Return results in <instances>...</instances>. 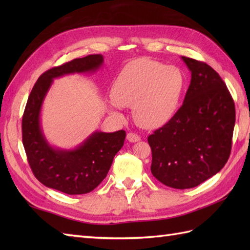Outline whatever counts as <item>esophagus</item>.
Listing matches in <instances>:
<instances>
[{
    "label": "esophagus",
    "mask_w": 250,
    "mask_h": 250,
    "mask_svg": "<svg viewBox=\"0 0 250 250\" xmlns=\"http://www.w3.org/2000/svg\"><path fill=\"white\" fill-rule=\"evenodd\" d=\"M126 140H128L131 143H136V142H139L141 140V137H140V135H137L135 133H132V132H130V133L126 134Z\"/></svg>",
    "instance_id": "1"
}]
</instances>
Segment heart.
I'll return each instance as SVG.
<instances>
[{"instance_id":"b5f03b06","label":"heart","mask_w":250,"mask_h":250,"mask_svg":"<svg viewBox=\"0 0 250 250\" xmlns=\"http://www.w3.org/2000/svg\"><path fill=\"white\" fill-rule=\"evenodd\" d=\"M185 88L186 78L179 67L141 58L129 62L116 77L108 109L121 118L118 106L132 107L140 126L158 128L176 115Z\"/></svg>"}]
</instances>
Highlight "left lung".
Instances as JSON below:
<instances>
[{
    "instance_id": "left-lung-1",
    "label": "left lung",
    "mask_w": 250,
    "mask_h": 250,
    "mask_svg": "<svg viewBox=\"0 0 250 250\" xmlns=\"http://www.w3.org/2000/svg\"><path fill=\"white\" fill-rule=\"evenodd\" d=\"M191 81L182 107L162 128L148 136L151 173L175 189L204 183L230 157L235 106L226 83L204 62L182 57Z\"/></svg>"
}]
</instances>
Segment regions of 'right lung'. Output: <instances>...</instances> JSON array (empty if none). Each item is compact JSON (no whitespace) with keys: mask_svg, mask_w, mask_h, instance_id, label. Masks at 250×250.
Here are the masks:
<instances>
[{"mask_svg":"<svg viewBox=\"0 0 250 250\" xmlns=\"http://www.w3.org/2000/svg\"><path fill=\"white\" fill-rule=\"evenodd\" d=\"M102 55L78 58L50 68L37 79L22 117V142L35 177L44 186L66 194H84L102 183L114 157L124 146V130L106 133L94 131L72 149L52 146L41 121L44 100L54 79L70 74L94 73L103 65Z\"/></svg>","mask_w":250,"mask_h":250,"instance_id":"add662e5","label":"right lung"}]
</instances>
